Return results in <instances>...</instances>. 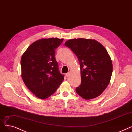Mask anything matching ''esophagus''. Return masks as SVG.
I'll list each match as a JSON object with an SVG mask.
<instances>
[{
	"instance_id": "obj_1",
	"label": "esophagus",
	"mask_w": 132,
	"mask_h": 132,
	"mask_svg": "<svg viewBox=\"0 0 132 132\" xmlns=\"http://www.w3.org/2000/svg\"><path fill=\"white\" fill-rule=\"evenodd\" d=\"M70 73V72H69L67 73H66V75H66V77H68L69 76Z\"/></svg>"
}]
</instances>
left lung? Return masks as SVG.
Masks as SVG:
<instances>
[{"label":"left lung","mask_w":132,"mask_h":132,"mask_svg":"<svg viewBox=\"0 0 132 132\" xmlns=\"http://www.w3.org/2000/svg\"><path fill=\"white\" fill-rule=\"evenodd\" d=\"M64 45L79 62L81 84L76 88V92L87 100L98 97L107 87L112 73V62L107 51L92 39H71Z\"/></svg>","instance_id":"1"}]
</instances>
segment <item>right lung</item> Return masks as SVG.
<instances>
[{"label": "right lung", "mask_w": 132, "mask_h": 132, "mask_svg": "<svg viewBox=\"0 0 132 132\" xmlns=\"http://www.w3.org/2000/svg\"><path fill=\"white\" fill-rule=\"evenodd\" d=\"M63 39H42L28 47L21 59V76L29 90L40 99L52 95L64 80L55 57Z\"/></svg>", "instance_id": "right-lung-1"}]
</instances>
